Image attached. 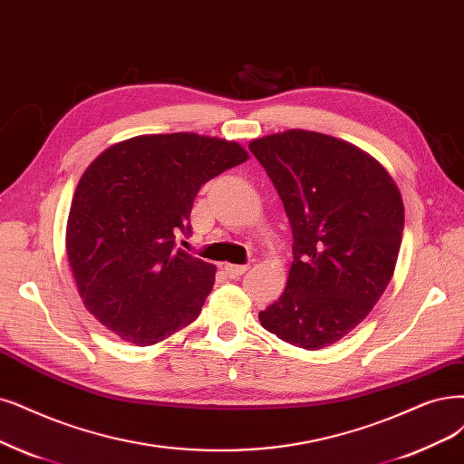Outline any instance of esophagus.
Segmentation results:
<instances>
[{
    "instance_id": "esophagus-1",
    "label": "esophagus",
    "mask_w": 464,
    "mask_h": 464,
    "mask_svg": "<svg viewBox=\"0 0 464 464\" xmlns=\"http://www.w3.org/2000/svg\"><path fill=\"white\" fill-rule=\"evenodd\" d=\"M248 267H250V266H235V264H226V266H223V269H226V273H227L229 277L243 276L245 271H248Z\"/></svg>"
}]
</instances>
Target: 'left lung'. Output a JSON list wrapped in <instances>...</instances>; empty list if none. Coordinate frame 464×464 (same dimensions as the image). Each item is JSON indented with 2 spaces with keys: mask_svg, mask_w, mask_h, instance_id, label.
<instances>
[{
  "mask_svg": "<svg viewBox=\"0 0 464 464\" xmlns=\"http://www.w3.org/2000/svg\"><path fill=\"white\" fill-rule=\"evenodd\" d=\"M248 149L267 171L293 227L295 262L262 327L304 350L331 346L386 290L403 237L398 185L372 157L336 137L288 130Z\"/></svg>",
  "mask_w": 464,
  "mask_h": 464,
  "instance_id": "8db88e82",
  "label": "left lung"
}]
</instances>
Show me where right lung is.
<instances>
[{
  "label": "right lung",
  "mask_w": 464,
  "mask_h": 464,
  "mask_svg": "<svg viewBox=\"0 0 464 464\" xmlns=\"http://www.w3.org/2000/svg\"><path fill=\"white\" fill-rule=\"evenodd\" d=\"M248 152L197 133L137 135L102 150L80 178L66 223V254L90 314L137 346L193 323L216 266L176 248L191 235L200 187Z\"/></svg>",
  "instance_id": "obj_1"
}]
</instances>
